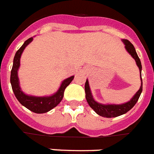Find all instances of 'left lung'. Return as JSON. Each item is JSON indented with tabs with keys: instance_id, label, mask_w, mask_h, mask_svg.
<instances>
[{
	"instance_id": "1",
	"label": "left lung",
	"mask_w": 154,
	"mask_h": 154,
	"mask_svg": "<svg viewBox=\"0 0 154 154\" xmlns=\"http://www.w3.org/2000/svg\"><path fill=\"white\" fill-rule=\"evenodd\" d=\"M123 41L125 44V48H126L128 52L131 54L133 58L135 60L136 64H137L138 67L139 68L140 74H141V61H140L138 54L136 53L135 48L134 47L133 44L129 40H123ZM85 98L87 102L89 104V106L91 107L99 115L105 118L118 117L119 115H122V114L127 113L128 111H129V110L131 109L135 105V103H137V101L138 100L139 96L141 94L142 90H143V81H142L141 77V87H140V89H139L138 92L136 93V94H135L134 96L133 97V99L130 101H128V103H123V104H119V105L118 104H107V105H104V104H101V103H97L96 101H94V100L93 99L91 92H90L88 80H86L85 85Z\"/></svg>"
}]
</instances>
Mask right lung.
<instances>
[{"label":"right lung","instance_id":"1","mask_svg":"<svg viewBox=\"0 0 154 154\" xmlns=\"http://www.w3.org/2000/svg\"><path fill=\"white\" fill-rule=\"evenodd\" d=\"M32 40H33V37L26 40L22 46L16 51L15 57H14V60H13L11 72V84L12 90L15 94V95H16V99L18 100V101L22 104L23 106H25L34 113L43 114V113H46L48 111H50L55 106H57L64 97V92H65V88L70 84L75 76H71L68 79H65L61 84L60 88L52 96L34 97L25 94L20 90V88L19 79H18V76H17V70H18L20 66V55L22 54L23 51L26 48V46L27 45H29V43H30Z\"/></svg>","mask_w":154,"mask_h":154}]
</instances>
